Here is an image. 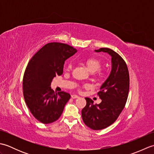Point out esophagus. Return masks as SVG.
<instances>
[{"label":"esophagus","instance_id":"1","mask_svg":"<svg viewBox=\"0 0 154 154\" xmlns=\"http://www.w3.org/2000/svg\"><path fill=\"white\" fill-rule=\"evenodd\" d=\"M71 97L73 98V99H77V98H79V96L77 95V94H72Z\"/></svg>","mask_w":154,"mask_h":154}]
</instances>
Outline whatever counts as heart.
I'll list each match as a JSON object with an SVG mask.
<instances>
[{
	"label": "heart",
	"instance_id": "heart-1",
	"mask_svg": "<svg viewBox=\"0 0 154 154\" xmlns=\"http://www.w3.org/2000/svg\"><path fill=\"white\" fill-rule=\"evenodd\" d=\"M86 65H87L88 69H89V70L91 72H95L100 68V65H101V63L99 59L92 57L88 58L86 60ZM67 68L68 69H69L71 68V63H68Z\"/></svg>",
	"mask_w": 154,
	"mask_h": 154
}]
</instances>
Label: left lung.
<instances>
[{
    "label": "left lung",
    "mask_w": 154,
    "mask_h": 154,
    "mask_svg": "<svg viewBox=\"0 0 154 154\" xmlns=\"http://www.w3.org/2000/svg\"><path fill=\"white\" fill-rule=\"evenodd\" d=\"M94 51L109 54L111 56L112 68L98 93L101 103L93 104L92 100L85 98L87 104L82 109L81 115L88 127L99 130L115 122L124 109L128 95L130 77L126 63L116 52L106 48Z\"/></svg>",
    "instance_id": "1"
}]
</instances>
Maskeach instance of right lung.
Returning a JSON list of instances; mask_svg holds the SVG:
<instances>
[{"label": "right lung", "mask_w": 154, "mask_h": 154, "mask_svg": "<svg viewBox=\"0 0 154 154\" xmlns=\"http://www.w3.org/2000/svg\"><path fill=\"white\" fill-rule=\"evenodd\" d=\"M77 52L67 44H45L29 61L23 77V94L28 109L43 124L56 121L61 115L71 95L51 89L54 78L63 73L65 61Z\"/></svg>", "instance_id": "obj_1"}]
</instances>
